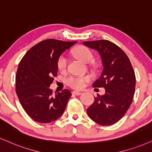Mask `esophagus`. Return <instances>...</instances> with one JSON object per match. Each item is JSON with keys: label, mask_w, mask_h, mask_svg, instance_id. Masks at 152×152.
<instances>
[{"label": "esophagus", "mask_w": 152, "mask_h": 152, "mask_svg": "<svg viewBox=\"0 0 152 152\" xmlns=\"http://www.w3.org/2000/svg\"><path fill=\"white\" fill-rule=\"evenodd\" d=\"M72 94L76 95V96H80V95L82 94V93L81 92H78V91H73V92H72Z\"/></svg>", "instance_id": "1"}]
</instances>
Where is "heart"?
<instances>
[{
    "mask_svg": "<svg viewBox=\"0 0 152 152\" xmlns=\"http://www.w3.org/2000/svg\"><path fill=\"white\" fill-rule=\"evenodd\" d=\"M73 54L81 61L88 63L90 62L94 58V54L87 47L79 46L73 50ZM67 58L64 55H61L57 60V67L59 71H63L66 68ZM90 80V76H70L67 78V84L69 86L74 89L83 88L86 83Z\"/></svg>",
    "mask_w": 152,
    "mask_h": 152,
    "instance_id": "heart-1",
    "label": "heart"
}]
</instances>
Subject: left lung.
Listing matches in <instances>:
<instances>
[{
	"mask_svg": "<svg viewBox=\"0 0 152 152\" xmlns=\"http://www.w3.org/2000/svg\"><path fill=\"white\" fill-rule=\"evenodd\" d=\"M83 45L100 54L103 69L93 87H103L105 91L103 96L95 97L94 103L87 109L88 115L100 125H113L125 115L132 102L134 71L127 54L108 40L86 41Z\"/></svg>",
	"mask_w": 152,
	"mask_h": 152,
	"instance_id": "8db88e82",
	"label": "left lung"
}]
</instances>
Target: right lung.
<instances>
[{"label": "right lung", "instance_id": "right-lung-1", "mask_svg": "<svg viewBox=\"0 0 152 152\" xmlns=\"http://www.w3.org/2000/svg\"><path fill=\"white\" fill-rule=\"evenodd\" d=\"M76 42L48 39L30 48L20 61L15 91L21 105L34 121L49 123L64 112L71 96L68 89L53 95L49 88L57 76V60Z\"/></svg>", "mask_w": 152, "mask_h": 152}]
</instances>
